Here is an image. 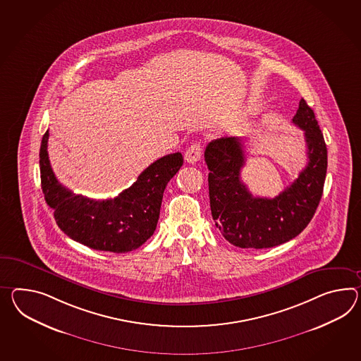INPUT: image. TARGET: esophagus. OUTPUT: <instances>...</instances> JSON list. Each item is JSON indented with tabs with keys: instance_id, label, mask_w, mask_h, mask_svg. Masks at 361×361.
Wrapping results in <instances>:
<instances>
[{
	"instance_id": "1",
	"label": "esophagus",
	"mask_w": 361,
	"mask_h": 361,
	"mask_svg": "<svg viewBox=\"0 0 361 361\" xmlns=\"http://www.w3.org/2000/svg\"><path fill=\"white\" fill-rule=\"evenodd\" d=\"M202 145L201 143H193L189 149L185 151L184 159L186 163H195V161H198L201 157H202Z\"/></svg>"
}]
</instances>
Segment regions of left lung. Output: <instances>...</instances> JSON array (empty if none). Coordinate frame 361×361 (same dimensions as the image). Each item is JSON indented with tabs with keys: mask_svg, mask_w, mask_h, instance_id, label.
<instances>
[{
	"mask_svg": "<svg viewBox=\"0 0 361 361\" xmlns=\"http://www.w3.org/2000/svg\"><path fill=\"white\" fill-rule=\"evenodd\" d=\"M292 123L307 142L308 164L275 198L255 197L241 180L245 155L241 138L223 137L204 149L212 219L224 238L238 247L264 249L287 243L301 233L324 193L327 149L316 116L304 99Z\"/></svg>",
	"mask_w": 361,
	"mask_h": 361,
	"instance_id": "1",
	"label": "left lung"
}]
</instances>
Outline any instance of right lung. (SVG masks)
Returning <instances> with one entry per match:
<instances>
[{
    "label": "right lung",
    "mask_w": 361,
    "mask_h": 361,
    "mask_svg": "<svg viewBox=\"0 0 361 361\" xmlns=\"http://www.w3.org/2000/svg\"><path fill=\"white\" fill-rule=\"evenodd\" d=\"M47 130L40 146V177L45 202L57 226L74 241L95 250L126 253L149 240L158 224L168 181L183 166L180 152L158 159L137 181L111 200H91L62 186L48 158Z\"/></svg>",
    "instance_id": "add662e5"
}]
</instances>
